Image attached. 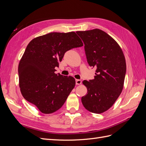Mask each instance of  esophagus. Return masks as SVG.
<instances>
[{
	"mask_svg": "<svg viewBox=\"0 0 146 146\" xmlns=\"http://www.w3.org/2000/svg\"><path fill=\"white\" fill-rule=\"evenodd\" d=\"M81 83H82V80H76V85H80Z\"/></svg>",
	"mask_w": 146,
	"mask_h": 146,
	"instance_id": "34e87169",
	"label": "esophagus"
}]
</instances>
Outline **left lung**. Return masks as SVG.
Here are the masks:
<instances>
[{
  "instance_id": "1",
  "label": "left lung",
  "mask_w": 146,
  "mask_h": 146,
  "mask_svg": "<svg viewBox=\"0 0 146 146\" xmlns=\"http://www.w3.org/2000/svg\"><path fill=\"white\" fill-rule=\"evenodd\" d=\"M85 44L88 64L96 68L94 79L83 84L87 88L82 102L88 111L100 114L111 108L120 96L126 73L121 47L104 31L96 29L76 32Z\"/></svg>"
}]
</instances>
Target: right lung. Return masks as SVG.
I'll return each instance as SVG.
<instances>
[{
    "mask_svg": "<svg viewBox=\"0 0 146 146\" xmlns=\"http://www.w3.org/2000/svg\"><path fill=\"white\" fill-rule=\"evenodd\" d=\"M83 44L74 32H52L27 45L18 66L21 94L41 113L59 110L76 85L75 78L55 73L66 52Z\"/></svg>",
    "mask_w": 146,
    "mask_h": 146,
    "instance_id": "1",
    "label": "right lung"
}]
</instances>
